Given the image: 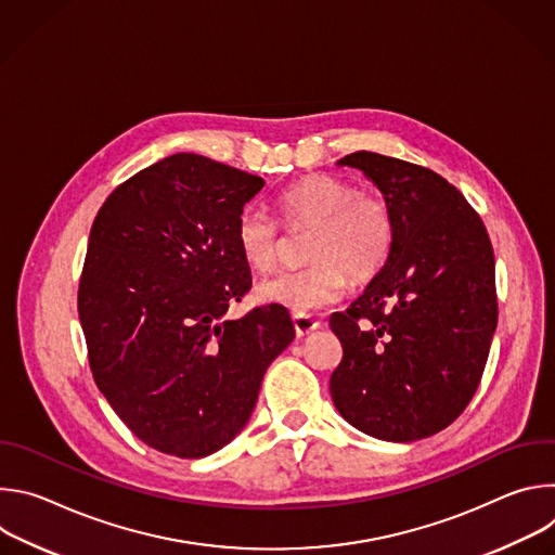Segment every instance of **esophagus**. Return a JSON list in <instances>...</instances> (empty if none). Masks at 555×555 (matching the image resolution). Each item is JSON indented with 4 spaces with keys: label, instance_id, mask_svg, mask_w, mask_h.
<instances>
[{
    "label": "esophagus",
    "instance_id": "esophagus-1",
    "mask_svg": "<svg viewBox=\"0 0 555 555\" xmlns=\"http://www.w3.org/2000/svg\"><path fill=\"white\" fill-rule=\"evenodd\" d=\"M292 323H294V332L298 338L309 336L313 330H319V321L313 319V315H305V313H294L292 315Z\"/></svg>",
    "mask_w": 555,
    "mask_h": 555
}]
</instances>
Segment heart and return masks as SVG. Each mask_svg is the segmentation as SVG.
<instances>
[{
    "mask_svg": "<svg viewBox=\"0 0 555 555\" xmlns=\"http://www.w3.org/2000/svg\"><path fill=\"white\" fill-rule=\"evenodd\" d=\"M283 223L292 230H311L302 270L281 272L261 281L259 296L294 313H313L345 292L349 276L371 281L392 248V215L373 193H360L351 182L315 173L287 186L276 199ZM236 246L244 261L268 272L281 257V230L259 206H248L236 219Z\"/></svg>",
    "mask_w": 555,
    "mask_h": 555,
    "instance_id": "heart-1",
    "label": "heart"
}]
</instances>
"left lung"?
<instances>
[{"label": "left lung", "instance_id": "left-lung-1", "mask_svg": "<svg viewBox=\"0 0 555 555\" xmlns=\"http://www.w3.org/2000/svg\"><path fill=\"white\" fill-rule=\"evenodd\" d=\"M338 165L382 191L395 236L364 294L330 319L343 345L332 400L371 437L417 441L450 426L479 388L499 319L494 250L439 173L371 151Z\"/></svg>", "mask_w": 555, "mask_h": 555}]
</instances>
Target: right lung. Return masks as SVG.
<instances>
[{
	"label": "right lung",
	"instance_id": "add662e5",
	"mask_svg": "<svg viewBox=\"0 0 555 555\" xmlns=\"http://www.w3.org/2000/svg\"><path fill=\"white\" fill-rule=\"evenodd\" d=\"M259 176L176 153L101 206L78 283L96 386L149 448L217 452L248 424L270 362L294 340L285 307L225 311L253 287L236 219Z\"/></svg>",
	"mask_w": 555,
	"mask_h": 555
}]
</instances>
